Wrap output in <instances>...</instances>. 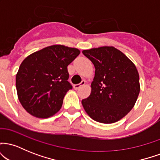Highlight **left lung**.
Masks as SVG:
<instances>
[{
	"label": "left lung",
	"instance_id": "left-lung-1",
	"mask_svg": "<svg viewBox=\"0 0 160 160\" xmlns=\"http://www.w3.org/2000/svg\"><path fill=\"white\" fill-rule=\"evenodd\" d=\"M78 49L52 45L28 56L20 65L16 77L18 98L28 113L49 118L61 109L67 92L68 66L79 56Z\"/></svg>",
	"mask_w": 160,
	"mask_h": 160
}]
</instances>
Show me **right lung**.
Instances as JSON below:
<instances>
[{"label": "right lung", "mask_w": 160, "mask_h": 160, "mask_svg": "<svg viewBox=\"0 0 160 160\" xmlns=\"http://www.w3.org/2000/svg\"><path fill=\"white\" fill-rule=\"evenodd\" d=\"M82 53L95 68L90 95L82 99V107L96 122H117L132 109L140 92L136 67L113 47L92 48Z\"/></svg>", "instance_id": "obj_1"}]
</instances>
